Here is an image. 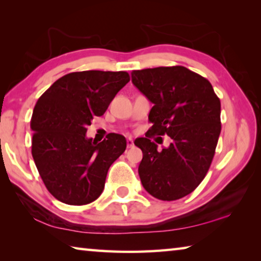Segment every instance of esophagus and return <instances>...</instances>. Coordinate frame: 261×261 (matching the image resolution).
Returning <instances> with one entry per match:
<instances>
[{
	"instance_id": "obj_1",
	"label": "esophagus",
	"mask_w": 261,
	"mask_h": 261,
	"mask_svg": "<svg viewBox=\"0 0 261 261\" xmlns=\"http://www.w3.org/2000/svg\"><path fill=\"white\" fill-rule=\"evenodd\" d=\"M126 146H127V148L134 147V140H132V138H127L126 139Z\"/></svg>"
}]
</instances>
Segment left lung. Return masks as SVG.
<instances>
[{
  "instance_id": "1",
  "label": "left lung",
  "mask_w": 261,
  "mask_h": 261,
  "mask_svg": "<svg viewBox=\"0 0 261 261\" xmlns=\"http://www.w3.org/2000/svg\"><path fill=\"white\" fill-rule=\"evenodd\" d=\"M132 84L153 103L138 173L144 189L160 200L180 199L205 178L221 132V103L206 78L185 67L134 70ZM169 135V148L157 151L152 135Z\"/></svg>"
}]
</instances>
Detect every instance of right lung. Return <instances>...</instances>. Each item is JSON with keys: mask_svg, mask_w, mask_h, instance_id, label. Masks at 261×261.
Listing matches in <instances>:
<instances>
[{"mask_svg": "<svg viewBox=\"0 0 261 261\" xmlns=\"http://www.w3.org/2000/svg\"><path fill=\"white\" fill-rule=\"evenodd\" d=\"M130 81L125 71L71 72L61 77L35 105L32 156L46 188L57 200L86 205L103 191L109 167L126 148L122 135L95 143L87 126L102 116Z\"/></svg>", "mask_w": 261, "mask_h": 261, "instance_id": "obj_1", "label": "right lung"}]
</instances>
